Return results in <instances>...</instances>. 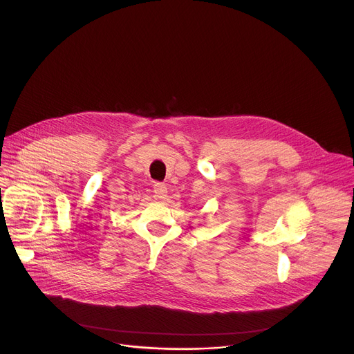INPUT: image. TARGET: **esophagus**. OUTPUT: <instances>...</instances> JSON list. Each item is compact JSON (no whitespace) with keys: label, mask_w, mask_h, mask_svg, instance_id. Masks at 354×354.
<instances>
[{"label":"esophagus","mask_w":354,"mask_h":354,"mask_svg":"<svg viewBox=\"0 0 354 354\" xmlns=\"http://www.w3.org/2000/svg\"><path fill=\"white\" fill-rule=\"evenodd\" d=\"M154 196L157 197V198H161V200H164L165 197H167V194H168V189H167V186L164 185V183H161V182H157V183H154Z\"/></svg>","instance_id":"1"}]
</instances>
